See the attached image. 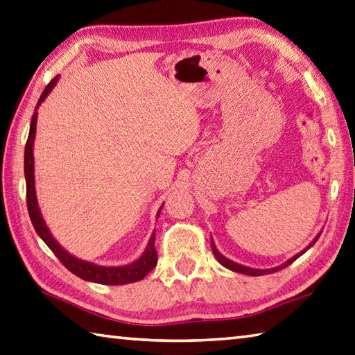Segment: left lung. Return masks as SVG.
I'll list each match as a JSON object with an SVG mask.
<instances>
[{
    "instance_id": "1",
    "label": "left lung",
    "mask_w": 355,
    "mask_h": 355,
    "mask_svg": "<svg viewBox=\"0 0 355 355\" xmlns=\"http://www.w3.org/2000/svg\"><path fill=\"white\" fill-rule=\"evenodd\" d=\"M320 234L321 233H318V236L315 237V239L307 245V247L302 250V251H300L298 254H295L293 257H290L288 261H286L284 263H282V266H278V267H273V268H266V270H261V268H251V267H247V266H241V263H237V262H233L231 259H228V257H225L220 251L217 250V247H216V243H214V241H212V237H211V248H212V253H214V256H216V259L222 263V266L225 267V268H228V270H231V272H236V273H243V275H250V276H262V275H268V273H275V272H278V270H282V268H286V267H288L290 263H292L293 261H296L298 259V257L301 256V254H304L306 251L312 247V245L317 242V239L320 237Z\"/></svg>"
}]
</instances>
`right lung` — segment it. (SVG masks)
I'll use <instances>...</instances> for the list:
<instances>
[{"label":"right lung","instance_id":"1","mask_svg":"<svg viewBox=\"0 0 355 355\" xmlns=\"http://www.w3.org/2000/svg\"><path fill=\"white\" fill-rule=\"evenodd\" d=\"M60 76H55L53 80L48 83V87L44 88L40 99L37 102L35 113L32 116L31 128H29V137L26 141V149H24V178H26V198H28V211L31 222L34 225L37 234L42 237V241L48 245L51 251L59 257V261L65 266L71 273L79 276L80 279H85L89 282H98V284L105 286H122V284H130V282H137L144 278V276L150 272V270L157 266V250H155V231L150 236V241L147 243L144 253L141 254L137 261L122 267H104L98 266V263L82 261L79 257H76L67 251L62 245L54 239V236L51 234L49 228L44 223V218L42 216V211L38 208V200L35 192V175H34V141H35V130H37V118L38 112L37 108L42 105V102L46 99V96L53 92L55 83L59 82ZM163 209V205L158 209L157 217H159V212Z\"/></svg>","mask_w":355,"mask_h":355}]
</instances>
